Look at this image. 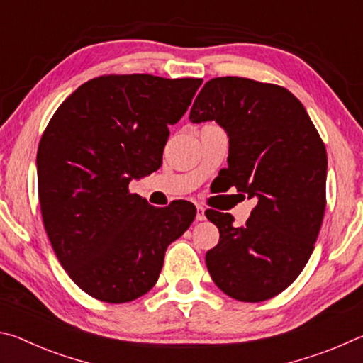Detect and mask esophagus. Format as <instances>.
Returning <instances> with one entry per match:
<instances>
[{
	"mask_svg": "<svg viewBox=\"0 0 363 363\" xmlns=\"http://www.w3.org/2000/svg\"><path fill=\"white\" fill-rule=\"evenodd\" d=\"M206 216H205V208L199 205L196 206V220H205Z\"/></svg>",
	"mask_w": 363,
	"mask_h": 363,
	"instance_id": "34e87169",
	"label": "esophagus"
}]
</instances>
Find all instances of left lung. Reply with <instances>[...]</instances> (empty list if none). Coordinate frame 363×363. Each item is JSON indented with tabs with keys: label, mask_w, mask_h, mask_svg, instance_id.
<instances>
[{
	"label": "left lung",
	"mask_w": 363,
	"mask_h": 363,
	"mask_svg": "<svg viewBox=\"0 0 363 363\" xmlns=\"http://www.w3.org/2000/svg\"><path fill=\"white\" fill-rule=\"evenodd\" d=\"M189 120H214L229 136V187L256 196L242 227L230 213L208 210L219 243L206 253L211 279L243 303H261L290 286L314 251L327 196V150L306 108L279 84L240 77L206 82Z\"/></svg>",
	"instance_id": "1"
}]
</instances>
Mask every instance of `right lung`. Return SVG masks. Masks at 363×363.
Returning <instances> with one entry per match:
<instances>
[{
    "mask_svg": "<svg viewBox=\"0 0 363 363\" xmlns=\"http://www.w3.org/2000/svg\"><path fill=\"white\" fill-rule=\"evenodd\" d=\"M201 78L133 73L89 79L43 133L36 167L43 224L84 293L121 304L157 284L164 251L195 219L190 201L155 208L130 182L162 164L169 130Z\"/></svg>",
    "mask_w": 363,
    "mask_h": 363,
    "instance_id": "obj_1",
    "label": "right lung"
}]
</instances>
